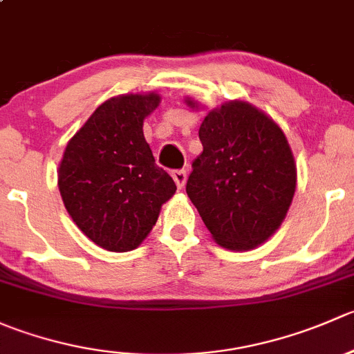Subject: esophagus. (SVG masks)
<instances>
[{"mask_svg":"<svg viewBox=\"0 0 354 354\" xmlns=\"http://www.w3.org/2000/svg\"><path fill=\"white\" fill-rule=\"evenodd\" d=\"M171 176H173L174 183H176V187L180 188V190L185 187V183H187V171L185 169L173 171V174H171Z\"/></svg>","mask_w":354,"mask_h":354,"instance_id":"esophagus-1","label":"esophagus"}]
</instances>
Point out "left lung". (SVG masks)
<instances>
[{
    "label": "left lung",
    "mask_w": 354,
    "mask_h": 354,
    "mask_svg": "<svg viewBox=\"0 0 354 354\" xmlns=\"http://www.w3.org/2000/svg\"><path fill=\"white\" fill-rule=\"evenodd\" d=\"M197 108V102L187 99ZM187 194L214 240L253 250L286 217L296 190V164L284 131L250 102L231 101L207 113L198 130Z\"/></svg>",
    "instance_id": "1"
}]
</instances>
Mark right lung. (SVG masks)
Segmentation results:
<instances>
[{
  "label": "right lung",
  "mask_w": 354,
  "mask_h": 354,
  "mask_svg": "<svg viewBox=\"0 0 354 354\" xmlns=\"http://www.w3.org/2000/svg\"><path fill=\"white\" fill-rule=\"evenodd\" d=\"M159 102L154 92L108 99L71 137L59 162L68 214L88 240L109 252L137 248L176 192L142 130Z\"/></svg>",
  "instance_id": "1"
}]
</instances>
